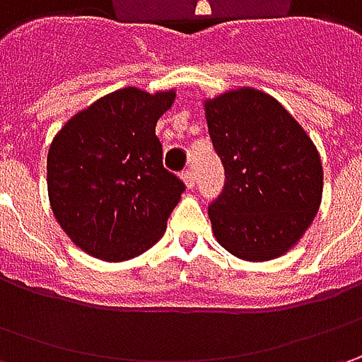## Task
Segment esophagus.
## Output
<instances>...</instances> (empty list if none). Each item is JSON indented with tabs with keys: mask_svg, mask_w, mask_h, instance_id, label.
I'll return each mask as SVG.
<instances>
[{
	"mask_svg": "<svg viewBox=\"0 0 362 362\" xmlns=\"http://www.w3.org/2000/svg\"><path fill=\"white\" fill-rule=\"evenodd\" d=\"M181 179H183V183L187 185V189L195 187V173H193L191 169H187V171H183V173H181Z\"/></svg>",
	"mask_w": 362,
	"mask_h": 362,
	"instance_id": "34e87169",
	"label": "esophagus"
}]
</instances>
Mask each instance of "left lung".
Wrapping results in <instances>:
<instances>
[{"label":"left lung","mask_w":362,"mask_h":362,"mask_svg":"<svg viewBox=\"0 0 362 362\" xmlns=\"http://www.w3.org/2000/svg\"><path fill=\"white\" fill-rule=\"evenodd\" d=\"M214 148L226 169L209 205L221 247L247 262L284 256L322 202V163L296 119L266 92L235 88L203 103Z\"/></svg>","instance_id":"8db88e82"}]
</instances>
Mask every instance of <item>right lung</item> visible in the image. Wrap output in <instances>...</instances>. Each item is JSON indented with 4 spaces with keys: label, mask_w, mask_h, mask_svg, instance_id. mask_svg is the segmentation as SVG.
Segmentation results:
<instances>
[{
    "label": "right lung",
    "mask_w": 362,
    "mask_h": 362,
    "mask_svg": "<svg viewBox=\"0 0 362 362\" xmlns=\"http://www.w3.org/2000/svg\"><path fill=\"white\" fill-rule=\"evenodd\" d=\"M175 90L110 92L76 112L48 151L56 221L86 254L124 262L163 238L185 185L163 167L157 120Z\"/></svg>",
    "instance_id": "right-lung-1"
}]
</instances>
